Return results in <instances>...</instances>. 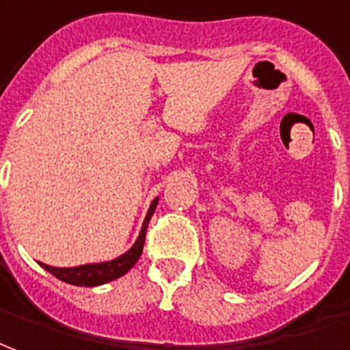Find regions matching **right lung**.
Here are the masks:
<instances>
[{"mask_svg": "<svg viewBox=\"0 0 350 350\" xmlns=\"http://www.w3.org/2000/svg\"><path fill=\"white\" fill-rule=\"evenodd\" d=\"M157 200L159 198H154V202L150 204V209L146 217H144V222H142L141 234L137 237V241L133 243V247L129 248L128 252H124L122 256H118L115 260L111 261H102V263H87V265H79V267H51V265H46V263H40V267H44L48 273H51L59 280L66 282V284H72V286H81V287H94L102 286V284H107L111 280H116L124 274L128 273L129 269L133 267L137 263V260L141 258L142 247H144V237H146V228H148V222L154 215L155 208H157Z\"/></svg>", "mask_w": 350, "mask_h": 350, "instance_id": "1", "label": "right lung"}]
</instances>
